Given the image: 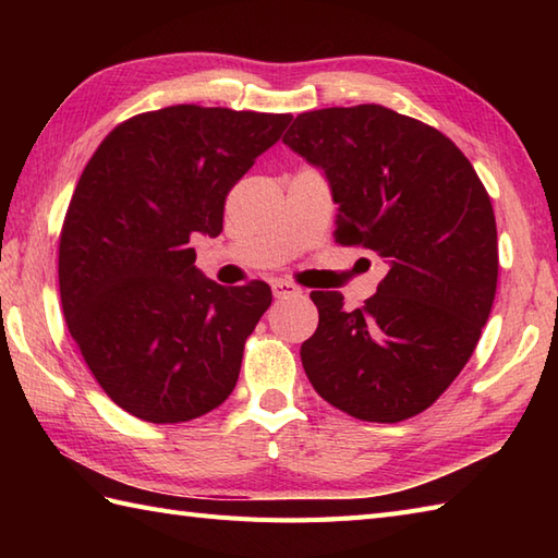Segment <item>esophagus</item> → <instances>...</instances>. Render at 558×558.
Here are the masks:
<instances>
[{"instance_id": "esophagus-1", "label": "esophagus", "mask_w": 558, "mask_h": 558, "mask_svg": "<svg viewBox=\"0 0 558 558\" xmlns=\"http://www.w3.org/2000/svg\"><path fill=\"white\" fill-rule=\"evenodd\" d=\"M270 288H272V298L276 300L290 298V294H302V290L294 286V282H288V280H272Z\"/></svg>"}]
</instances>
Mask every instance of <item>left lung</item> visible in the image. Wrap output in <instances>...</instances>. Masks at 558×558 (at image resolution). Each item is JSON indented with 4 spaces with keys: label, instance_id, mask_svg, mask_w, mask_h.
<instances>
[{
    "label": "left lung",
    "instance_id": "obj_1",
    "mask_svg": "<svg viewBox=\"0 0 558 558\" xmlns=\"http://www.w3.org/2000/svg\"><path fill=\"white\" fill-rule=\"evenodd\" d=\"M282 144L324 170L336 242L390 266L354 312L340 292H312L304 372L352 417L410 420L456 381L489 318L499 246L487 189L448 136L381 105L302 112Z\"/></svg>",
    "mask_w": 558,
    "mask_h": 558
}]
</instances>
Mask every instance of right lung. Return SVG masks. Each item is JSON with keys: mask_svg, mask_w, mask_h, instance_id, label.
Wrapping results in <instances>:
<instances>
[{"mask_svg": "<svg viewBox=\"0 0 558 558\" xmlns=\"http://www.w3.org/2000/svg\"><path fill=\"white\" fill-rule=\"evenodd\" d=\"M290 120L172 105L114 126L83 170L59 234V298L90 374L134 417L189 422L232 393L272 294L201 276L192 236L222 232L230 189Z\"/></svg>", "mask_w": 558, "mask_h": 558, "instance_id": "1", "label": "right lung"}]
</instances>
